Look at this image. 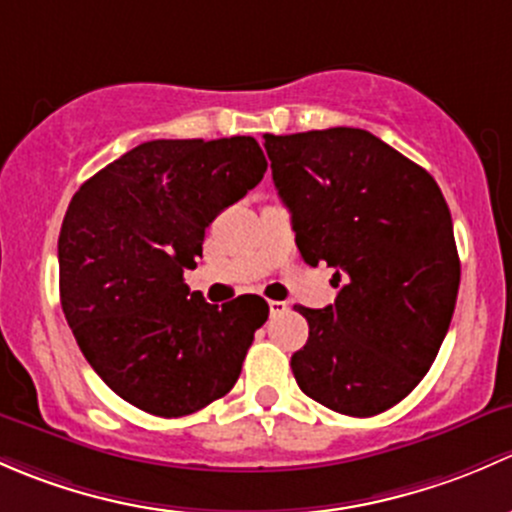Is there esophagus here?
<instances>
[{"label":"esophagus","mask_w":512,"mask_h":512,"mask_svg":"<svg viewBox=\"0 0 512 512\" xmlns=\"http://www.w3.org/2000/svg\"><path fill=\"white\" fill-rule=\"evenodd\" d=\"M288 305L283 303V300H268V310H271V315H281L286 313Z\"/></svg>","instance_id":"34e87169"}]
</instances>
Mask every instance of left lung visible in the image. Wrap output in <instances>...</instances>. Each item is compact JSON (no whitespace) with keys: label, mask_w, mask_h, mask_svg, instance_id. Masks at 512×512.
Returning <instances> with one entry per match:
<instances>
[{"label":"left lung","mask_w":512,"mask_h":512,"mask_svg":"<svg viewBox=\"0 0 512 512\" xmlns=\"http://www.w3.org/2000/svg\"><path fill=\"white\" fill-rule=\"evenodd\" d=\"M263 140L300 256L335 268V303L298 305L310 333L291 357L295 382L333 412H387L429 372L456 308L461 261L444 194L367 130Z\"/></svg>","instance_id":"8db88e82"}]
</instances>
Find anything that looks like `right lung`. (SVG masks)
<instances>
[{
    "mask_svg": "<svg viewBox=\"0 0 512 512\" xmlns=\"http://www.w3.org/2000/svg\"><path fill=\"white\" fill-rule=\"evenodd\" d=\"M266 172L254 138L150 140L73 194L59 236L61 308L88 365L147 414L187 416L236 384L268 303L189 293L207 226Z\"/></svg>",
    "mask_w": 512,
    "mask_h": 512,
    "instance_id": "1",
    "label": "right lung"
}]
</instances>
